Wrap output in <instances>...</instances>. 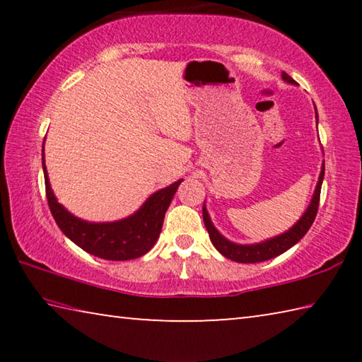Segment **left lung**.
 I'll return each mask as SVG.
<instances>
[{
	"label": "left lung",
	"instance_id": "1",
	"mask_svg": "<svg viewBox=\"0 0 362 362\" xmlns=\"http://www.w3.org/2000/svg\"><path fill=\"white\" fill-rule=\"evenodd\" d=\"M281 78L284 79L286 83L296 86L297 83L287 75L286 71H283ZM316 110V107H315ZM316 122H317V112H316ZM322 179H324V164L321 166V173H320V179H317L313 198H311L308 207L303 212V216L300 217L296 223H293L289 230L281 233L278 236L269 238V240H265L262 243H255V244H238L233 243L220 233L216 226H214L212 220L209 217V212L206 209V204L203 206V218H204V225L206 230L209 233V238L220 254L226 259H230L233 262L238 263H259V262H265L269 259H274L281 254H284L286 250H289L292 246L302 240V238L306 235V231L310 230V226L313 225L316 214H317V206H320V194H321V185H322Z\"/></svg>",
	"mask_w": 362,
	"mask_h": 362
}]
</instances>
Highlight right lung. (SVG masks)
Returning a JSON list of instances; mask_svg holds the SVG:
<instances>
[{
  "instance_id": "obj_1",
  "label": "right lung",
  "mask_w": 362,
  "mask_h": 362,
  "mask_svg": "<svg viewBox=\"0 0 362 362\" xmlns=\"http://www.w3.org/2000/svg\"><path fill=\"white\" fill-rule=\"evenodd\" d=\"M42 173H45L49 209L59 228L86 252L105 260L139 259L155 246L168 207L183 180L180 179L173 185L158 189L129 217L115 222H88L73 216L57 201L49 183L45 146H42Z\"/></svg>"
}]
</instances>
